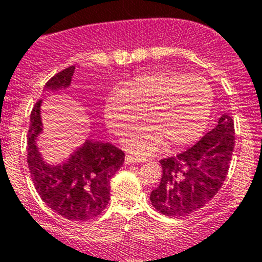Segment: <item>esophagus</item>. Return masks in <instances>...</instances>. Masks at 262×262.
I'll list each match as a JSON object with an SVG mask.
<instances>
[{"label": "esophagus", "instance_id": "34e87169", "mask_svg": "<svg viewBox=\"0 0 262 262\" xmlns=\"http://www.w3.org/2000/svg\"><path fill=\"white\" fill-rule=\"evenodd\" d=\"M144 159H140V157L131 156V155H127L126 156V164L131 165V164H139V163H144Z\"/></svg>", "mask_w": 262, "mask_h": 262}]
</instances>
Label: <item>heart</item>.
Masks as SVG:
<instances>
[{
    "mask_svg": "<svg viewBox=\"0 0 262 262\" xmlns=\"http://www.w3.org/2000/svg\"><path fill=\"white\" fill-rule=\"evenodd\" d=\"M212 103L211 86L205 78L159 71L114 88L106 97L103 114L108 128L122 136L145 113L149 124L134 129L123 143L129 151L147 156L165 142L172 148L195 142L209 123Z\"/></svg>",
    "mask_w": 262,
    "mask_h": 262,
    "instance_id": "heart-1",
    "label": "heart"
}]
</instances>
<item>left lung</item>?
<instances>
[{
  "instance_id": "left-lung-1",
  "label": "left lung",
  "mask_w": 262,
  "mask_h": 262,
  "mask_svg": "<svg viewBox=\"0 0 262 262\" xmlns=\"http://www.w3.org/2000/svg\"><path fill=\"white\" fill-rule=\"evenodd\" d=\"M233 147V120L223 114L216 127L195 145L161 160V181L149 198L155 209L170 217L186 216L202 209L223 185Z\"/></svg>"
}]
</instances>
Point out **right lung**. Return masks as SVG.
<instances>
[{
    "instance_id": "right-lung-1",
    "label": "right lung",
    "mask_w": 262,
    "mask_h": 262,
    "mask_svg": "<svg viewBox=\"0 0 262 262\" xmlns=\"http://www.w3.org/2000/svg\"><path fill=\"white\" fill-rule=\"evenodd\" d=\"M76 67L53 76L43 92L57 93L71 86ZM41 103L38 101L30 117L27 163L32 181L43 202L69 221L93 219L110 200V180L124 163V154L110 143L86 139L61 163H48L38 147L45 133Z\"/></svg>"
}]
</instances>
